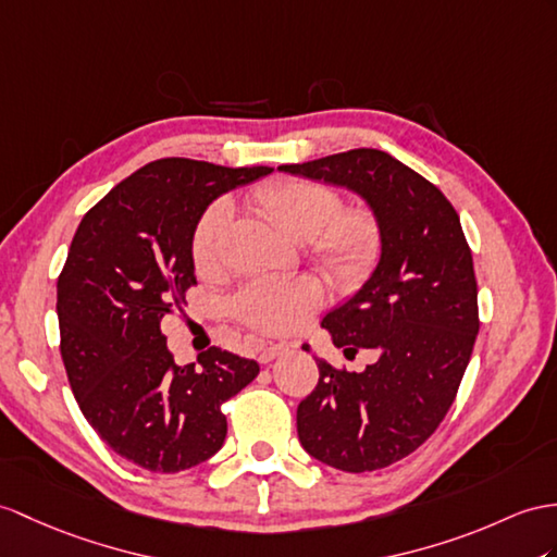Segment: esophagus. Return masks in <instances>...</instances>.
Here are the masks:
<instances>
[{
	"mask_svg": "<svg viewBox=\"0 0 557 557\" xmlns=\"http://www.w3.org/2000/svg\"><path fill=\"white\" fill-rule=\"evenodd\" d=\"M290 345L288 343H267L260 347V361L269 363L271 359H276L278 355H283Z\"/></svg>",
	"mask_w": 557,
	"mask_h": 557,
	"instance_id": "obj_1",
	"label": "esophagus"
}]
</instances>
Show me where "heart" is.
I'll return each instance as SVG.
<instances>
[{
	"mask_svg": "<svg viewBox=\"0 0 557 557\" xmlns=\"http://www.w3.org/2000/svg\"><path fill=\"white\" fill-rule=\"evenodd\" d=\"M255 206L283 234L307 240V255L337 288L351 290L371 276L383 255V222L371 206H345L337 188L314 180H276L255 188ZM232 206L214 200L196 222L191 260L200 276L220 269ZM323 305L319 281H255L232 302L234 314L269 335L300 331Z\"/></svg>",
	"mask_w": 557,
	"mask_h": 557,
	"instance_id": "obj_1",
	"label": "heart"
}]
</instances>
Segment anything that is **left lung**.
Wrapping results in <instances>:
<instances>
[{
    "mask_svg": "<svg viewBox=\"0 0 557 557\" xmlns=\"http://www.w3.org/2000/svg\"><path fill=\"white\" fill-rule=\"evenodd\" d=\"M278 170L347 186L383 222L371 278L321 323L345 357L373 349L377 361L349 373L317 359L319 383L297 406V435L331 468H387L440 428L478 341V278L458 212L435 184L377 148Z\"/></svg>",
    "mask_w": 557,
    "mask_h": 557,
    "instance_id": "1",
    "label": "left lung"
}]
</instances>
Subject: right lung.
Instances as JSON below:
<instances>
[{
	"label": "right lung",
	"instance_id": "1",
	"mask_svg": "<svg viewBox=\"0 0 557 557\" xmlns=\"http://www.w3.org/2000/svg\"><path fill=\"white\" fill-rule=\"evenodd\" d=\"M274 168L153 160L79 222L57 283L61 357L79 411L111 449L151 472H180L222 449V404L260 366L210 347L176 366L160 321L196 286L191 236L228 188Z\"/></svg>",
	"mask_w": 557,
	"mask_h": 557
}]
</instances>
